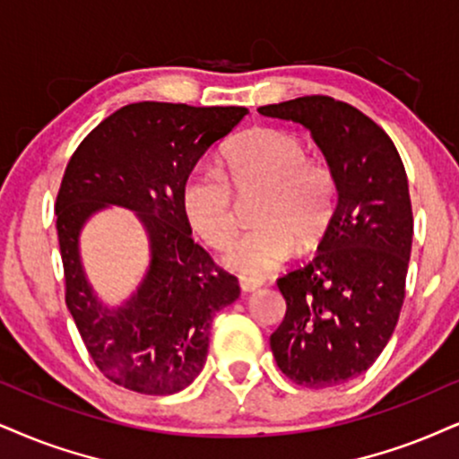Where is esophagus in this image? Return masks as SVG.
Segmentation results:
<instances>
[{
  "instance_id": "34e87169",
  "label": "esophagus",
  "mask_w": 459,
  "mask_h": 459,
  "mask_svg": "<svg viewBox=\"0 0 459 459\" xmlns=\"http://www.w3.org/2000/svg\"><path fill=\"white\" fill-rule=\"evenodd\" d=\"M259 287H262V281L259 279H245V276L240 279V290L245 293L255 291V290H259Z\"/></svg>"
}]
</instances>
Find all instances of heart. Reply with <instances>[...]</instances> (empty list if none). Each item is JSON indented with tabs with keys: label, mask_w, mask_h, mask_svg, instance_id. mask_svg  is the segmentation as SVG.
Returning <instances> with one entry per match:
<instances>
[{
	"label": "heart",
	"mask_w": 459,
	"mask_h": 459,
	"mask_svg": "<svg viewBox=\"0 0 459 459\" xmlns=\"http://www.w3.org/2000/svg\"><path fill=\"white\" fill-rule=\"evenodd\" d=\"M236 195H255V225L225 259L236 273L262 276L287 262L298 245L310 248L324 238L336 212L338 180L330 163L308 157L296 134L253 127L225 146L221 169L197 166L180 186L186 223L217 251L238 231Z\"/></svg>",
	"instance_id": "obj_1"
}]
</instances>
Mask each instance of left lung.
<instances>
[{"instance_id":"8db88e82","label":"left lung","mask_w":459,"mask_h":459,"mask_svg":"<svg viewBox=\"0 0 459 459\" xmlns=\"http://www.w3.org/2000/svg\"><path fill=\"white\" fill-rule=\"evenodd\" d=\"M259 112L310 129L338 180L316 255L276 281L287 310L270 349L298 385H341L375 364L403 310L412 245L404 163L392 138L347 101L304 95Z\"/></svg>"}]
</instances>
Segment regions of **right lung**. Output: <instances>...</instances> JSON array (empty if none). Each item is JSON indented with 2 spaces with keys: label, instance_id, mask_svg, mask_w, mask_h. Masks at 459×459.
I'll return each mask as SVG.
<instances>
[{
  "label": "right lung",
  "instance_id": "obj_1",
  "mask_svg": "<svg viewBox=\"0 0 459 459\" xmlns=\"http://www.w3.org/2000/svg\"><path fill=\"white\" fill-rule=\"evenodd\" d=\"M247 112L242 106L129 104L104 118L67 161L55 202L65 304L93 364L117 385L146 395L191 385L206 361L214 313L240 296L238 279L191 238L180 186ZM108 203L138 212L152 240L143 285L115 311L92 296L77 255L83 221Z\"/></svg>",
  "mask_w": 459,
  "mask_h": 459
}]
</instances>
